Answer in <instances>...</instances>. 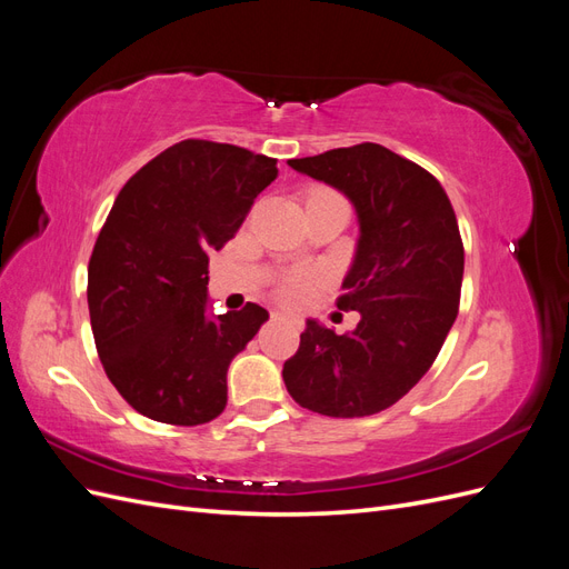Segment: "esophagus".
<instances>
[{
	"mask_svg": "<svg viewBox=\"0 0 569 569\" xmlns=\"http://www.w3.org/2000/svg\"><path fill=\"white\" fill-rule=\"evenodd\" d=\"M280 316H282V313H278V311H274V313H272V318H280Z\"/></svg>",
	"mask_w": 569,
	"mask_h": 569,
	"instance_id": "1",
	"label": "esophagus"
}]
</instances>
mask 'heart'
<instances>
[{"mask_svg":"<svg viewBox=\"0 0 569 569\" xmlns=\"http://www.w3.org/2000/svg\"><path fill=\"white\" fill-rule=\"evenodd\" d=\"M322 284V274L316 270H295L280 282V297L287 303H306Z\"/></svg>","mask_w":569,"mask_h":569,"instance_id":"1","label":"heart"}]
</instances>
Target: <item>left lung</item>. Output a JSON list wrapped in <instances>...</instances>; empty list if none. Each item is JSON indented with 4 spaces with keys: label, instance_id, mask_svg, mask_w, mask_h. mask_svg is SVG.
<instances>
[{
    "label": "left lung",
    "instance_id": "left-lung-1",
    "mask_svg": "<svg viewBox=\"0 0 569 569\" xmlns=\"http://www.w3.org/2000/svg\"><path fill=\"white\" fill-rule=\"evenodd\" d=\"M287 163L339 189L360 228L337 299L360 322L335 335L306 320L299 351L282 368L287 391L320 416H375L420 382L456 322L465 251L453 206L432 173L382 144Z\"/></svg>",
    "mask_w": 569,
    "mask_h": 569
}]
</instances>
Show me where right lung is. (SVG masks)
<instances>
[{
	"label": "right lung",
	"mask_w": 569,
	"mask_h": 569,
	"mask_svg": "<svg viewBox=\"0 0 569 569\" xmlns=\"http://www.w3.org/2000/svg\"><path fill=\"white\" fill-rule=\"evenodd\" d=\"M278 161L182 140L120 189L88 268L90 322L111 385L142 416L194 427L228 403V368L268 320L209 313V253L234 237Z\"/></svg>",
	"instance_id": "obj_1"
}]
</instances>
